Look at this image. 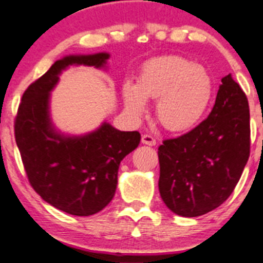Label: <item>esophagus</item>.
<instances>
[{"label": "esophagus", "instance_id": "esophagus-1", "mask_svg": "<svg viewBox=\"0 0 263 263\" xmlns=\"http://www.w3.org/2000/svg\"><path fill=\"white\" fill-rule=\"evenodd\" d=\"M141 142H142V144H145V145H148V146H155V145H156V140L148 134L142 135Z\"/></svg>", "mask_w": 263, "mask_h": 263}]
</instances>
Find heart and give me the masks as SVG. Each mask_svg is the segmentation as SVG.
I'll return each mask as SVG.
<instances>
[{"label": "heart", "mask_w": 263, "mask_h": 263, "mask_svg": "<svg viewBox=\"0 0 263 263\" xmlns=\"http://www.w3.org/2000/svg\"><path fill=\"white\" fill-rule=\"evenodd\" d=\"M213 95V81L208 71L177 55L147 61L137 84L123 85V99L134 116L146 110V99L156 100V117L171 131H184L195 126L205 113Z\"/></svg>", "instance_id": "b5f03b06"}]
</instances>
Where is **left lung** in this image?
<instances>
[{"label":"left lung","instance_id":"obj_1","mask_svg":"<svg viewBox=\"0 0 263 263\" xmlns=\"http://www.w3.org/2000/svg\"><path fill=\"white\" fill-rule=\"evenodd\" d=\"M249 148L248 99L228 75L208 118L182 136L164 140L158 148L164 203L184 217L219 208L239 182Z\"/></svg>","mask_w":263,"mask_h":263}]
</instances>
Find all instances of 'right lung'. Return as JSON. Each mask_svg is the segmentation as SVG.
<instances>
[{
    "instance_id": "obj_1",
    "label": "right lung",
    "mask_w": 263,
    "mask_h": 263,
    "mask_svg": "<svg viewBox=\"0 0 263 263\" xmlns=\"http://www.w3.org/2000/svg\"><path fill=\"white\" fill-rule=\"evenodd\" d=\"M108 58V53H98L55 61L29 85L15 117V140L30 185L49 205L76 216L99 213L112 201L119 164L141 136L109 123L85 136L58 134L49 118V92L70 65L103 67Z\"/></svg>"
}]
</instances>
